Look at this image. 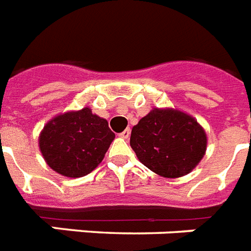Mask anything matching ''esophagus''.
<instances>
[{"instance_id": "1", "label": "esophagus", "mask_w": 251, "mask_h": 251, "mask_svg": "<svg viewBox=\"0 0 251 251\" xmlns=\"http://www.w3.org/2000/svg\"><path fill=\"white\" fill-rule=\"evenodd\" d=\"M119 136L122 138H126V140H127V138H129V136H131V129H129V128H127V129H124V131L122 132V133H119Z\"/></svg>"}]
</instances>
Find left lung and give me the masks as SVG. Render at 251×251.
I'll list each match as a JSON object with an SVG mask.
<instances>
[{
  "mask_svg": "<svg viewBox=\"0 0 251 251\" xmlns=\"http://www.w3.org/2000/svg\"><path fill=\"white\" fill-rule=\"evenodd\" d=\"M129 144L149 170L164 177H180L203 158L207 138L203 128L188 114L154 109L132 128Z\"/></svg>",
  "mask_w": 251,
  "mask_h": 251,
  "instance_id": "8db88e82",
  "label": "left lung"
}]
</instances>
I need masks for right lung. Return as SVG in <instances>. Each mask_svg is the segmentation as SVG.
<instances>
[{
    "mask_svg": "<svg viewBox=\"0 0 251 251\" xmlns=\"http://www.w3.org/2000/svg\"><path fill=\"white\" fill-rule=\"evenodd\" d=\"M114 138L107 120L84 107L50 120L39 145L50 168L67 177H81L101 163Z\"/></svg>",
    "mask_w": 251,
    "mask_h": 251,
    "instance_id": "add662e5",
    "label": "right lung"
}]
</instances>
